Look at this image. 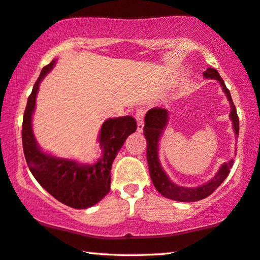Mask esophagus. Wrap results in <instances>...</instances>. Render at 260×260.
I'll return each instance as SVG.
<instances>
[{
  "label": "esophagus",
  "instance_id": "1",
  "mask_svg": "<svg viewBox=\"0 0 260 260\" xmlns=\"http://www.w3.org/2000/svg\"><path fill=\"white\" fill-rule=\"evenodd\" d=\"M146 111L144 108H139L137 112H135V119L138 121V132H142L144 129V118H145Z\"/></svg>",
  "mask_w": 260,
  "mask_h": 260
}]
</instances>
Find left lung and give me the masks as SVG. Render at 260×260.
I'll return each mask as SVG.
<instances>
[{"instance_id":"1","label":"left lung","mask_w":260,"mask_h":260,"mask_svg":"<svg viewBox=\"0 0 260 260\" xmlns=\"http://www.w3.org/2000/svg\"><path fill=\"white\" fill-rule=\"evenodd\" d=\"M204 76L207 79H214L218 80L221 83L222 89L228 96L229 101L231 102V119L233 122V128H235L236 135H239V119L238 114H237L236 106L233 104L231 94L230 90L226 88L224 81H222L221 76L219 75L217 69L214 68H207L206 72H204ZM167 111L165 108L161 107H154L151 108L147 112L145 116V126H144V135L147 140V162H148V170L149 175L154 184L155 188L158 189L159 193H161L164 197L168 199L177 200V202H198L206 198L210 194H212L215 189H217L222 181L225 180L230 173V170L233 165V160H231L229 164H224L220 170L217 173V175L203 186L199 187H181L173 184L167 177L165 172L162 171L161 166H160L159 158H158V142L159 138L161 135L164 128H165L167 123Z\"/></svg>"}]
</instances>
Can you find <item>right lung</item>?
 Wrapping results in <instances>:
<instances>
[{
  "mask_svg": "<svg viewBox=\"0 0 260 260\" xmlns=\"http://www.w3.org/2000/svg\"><path fill=\"white\" fill-rule=\"evenodd\" d=\"M54 62L55 61L43 67L28 98L22 122L24 158L34 178L49 194L69 207L87 208L100 202L111 189L113 160L127 137L137 129V121L132 116L106 120L99 137L104 155L92 166L54 158L41 152L31 131V114L35 108L39 83L53 68Z\"/></svg>",
  "mask_w": 260,
  "mask_h": 260,
  "instance_id": "add662e5",
  "label": "right lung"
}]
</instances>
